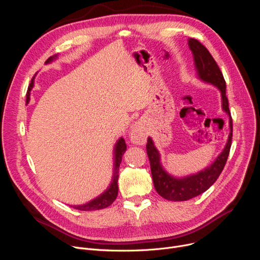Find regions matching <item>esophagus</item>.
Listing matches in <instances>:
<instances>
[{"instance_id":"34e87169","label":"esophagus","mask_w":260,"mask_h":260,"mask_svg":"<svg viewBox=\"0 0 260 260\" xmlns=\"http://www.w3.org/2000/svg\"><path fill=\"white\" fill-rule=\"evenodd\" d=\"M129 138H131V141L135 144H139V145H142L145 143V140H146V135L145 133L143 132V129L139 126V125H134L132 131H131V134H129Z\"/></svg>"}]
</instances>
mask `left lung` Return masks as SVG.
Returning <instances> with one entry per match:
<instances>
[{
    "mask_svg": "<svg viewBox=\"0 0 260 260\" xmlns=\"http://www.w3.org/2000/svg\"><path fill=\"white\" fill-rule=\"evenodd\" d=\"M188 47L192 50L195 68L199 79L220 90L222 109L229 116L230 134L223 151L218 155L211 166L196 174L188 175L182 178H177L163 169L158 149L152 138L147 139L146 153L149 163H151L154 186L161 197L171 201H185L192 199L206 192L214 184L225 166L230 154L232 137H233V121H232L229 101L225 95V81L220 68L206 46H203L196 39H188Z\"/></svg>",
    "mask_w": 260,
    "mask_h": 260,
    "instance_id": "8db88e82",
    "label": "left lung"
}]
</instances>
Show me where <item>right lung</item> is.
Returning a JSON list of instances; mask_svg holds the SVG:
<instances>
[{"label": "right lung", "instance_id": "right-lung-1", "mask_svg": "<svg viewBox=\"0 0 260 260\" xmlns=\"http://www.w3.org/2000/svg\"><path fill=\"white\" fill-rule=\"evenodd\" d=\"M58 54H54V56L50 57L47 59L45 62L46 64L52 62L54 59H57ZM34 87V80H31V83L28 87V91H27L26 94V103L29 102V95H30V90ZM126 151V144L124 139L122 137L119 138L117 143L115 144L114 147V174H113V178L111 181V184L108 185V187L104 190V192L99 195L98 197H95L94 199L90 200L89 202L85 204H81V206H74L73 208L80 210V211H95V210H101L105 209L107 207L111 206V204L116 200L118 196V178H119V167L120 163L122 161V156L124 155Z\"/></svg>", "mask_w": 260, "mask_h": 260}]
</instances>
